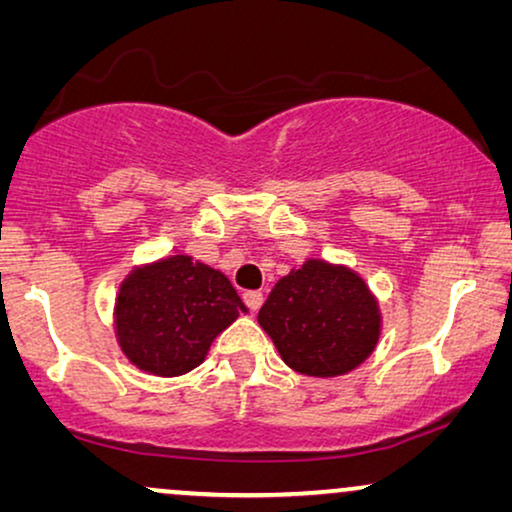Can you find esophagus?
<instances>
[{"mask_svg": "<svg viewBox=\"0 0 512 512\" xmlns=\"http://www.w3.org/2000/svg\"><path fill=\"white\" fill-rule=\"evenodd\" d=\"M242 298H244V303H247L251 312L261 310V305H263V293L261 291H247Z\"/></svg>", "mask_w": 512, "mask_h": 512, "instance_id": "1", "label": "esophagus"}]
</instances>
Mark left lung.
<instances>
[{
	"label": "left lung",
	"mask_w": 512,
	"mask_h": 512,
	"mask_svg": "<svg viewBox=\"0 0 512 512\" xmlns=\"http://www.w3.org/2000/svg\"><path fill=\"white\" fill-rule=\"evenodd\" d=\"M282 361L307 377L352 373L382 335L380 300L345 263L307 258L272 286L258 312Z\"/></svg>",
	"instance_id": "8db88e82"
}]
</instances>
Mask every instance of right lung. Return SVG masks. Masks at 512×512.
Here are the masks:
<instances>
[{
  "mask_svg": "<svg viewBox=\"0 0 512 512\" xmlns=\"http://www.w3.org/2000/svg\"><path fill=\"white\" fill-rule=\"evenodd\" d=\"M247 305L221 270L188 254L135 265L114 300V335L142 373L179 377L207 359L209 347Z\"/></svg>",
  "mask_w": 512,
  "mask_h": 512,
  "instance_id": "obj_1",
  "label": "right lung"
}]
</instances>
